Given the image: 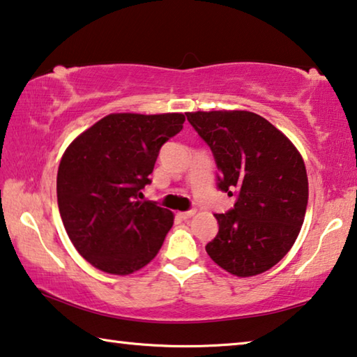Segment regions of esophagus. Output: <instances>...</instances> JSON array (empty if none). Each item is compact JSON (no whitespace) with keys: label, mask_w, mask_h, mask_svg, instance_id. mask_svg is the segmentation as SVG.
<instances>
[{"label":"esophagus","mask_w":357,"mask_h":357,"mask_svg":"<svg viewBox=\"0 0 357 357\" xmlns=\"http://www.w3.org/2000/svg\"><path fill=\"white\" fill-rule=\"evenodd\" d=\"M195 214V209H189V211H181V213H178V216L181 218V219H189V218H192Z\"/></svg>","instance_id":"esophagus-1"}]
</instances>
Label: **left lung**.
<instances>
[{
    "label": "left lung",
    "mask_w": 357,
    "mask_h": 357,
    "mask_svg": "<svg viewBox=\"0 0 357 357\" xmlns=\"http://www.w3.org/2000/svg\"><path fill=\"white\" fill-rule=\"evenodd\" d=\"M185 116L213 152L218 188L235 197L234 208L214 214L219 231L206 245L208 256L241 278L264 273L289 252L302 229L308 178L301 152L250 111Z\"/></svg>",
    "instance_id": "obj_1"
}]
</instances>
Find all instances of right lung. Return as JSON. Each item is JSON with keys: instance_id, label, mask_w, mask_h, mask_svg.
Instances as JSON below:
<instances>
[{"instance_id": "obj_1", "label": "right lung", "mask_w": 357, "mask_h": 357, "mask_svg": "<svg viewBox=\"0 0 357 357\" xmlns=\"http://www.w3.org/2000/svg\"><path fill=\"white\" fill-rule=\"evenodd\" d=\"M184 114H109L68 146L56 200L77 252L101 271L130 275L157 256L173 213L144 200L158 151L183 130Z\"/></svg>"}]
</instances>
